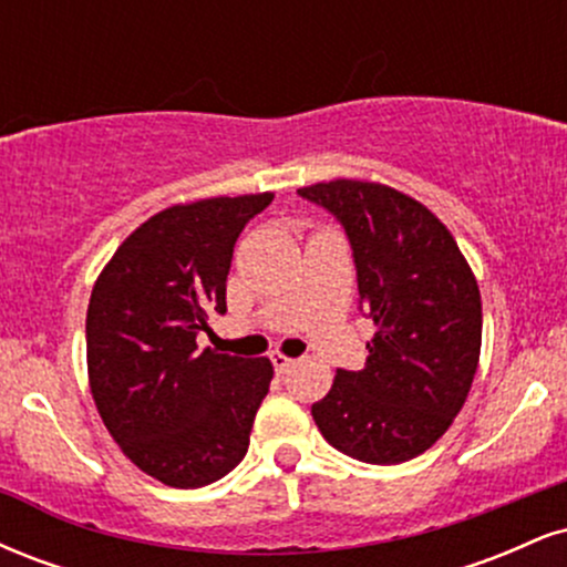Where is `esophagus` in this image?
<instances>
[{
    "label": "esophagus",
    "instance_id": "obj_1",
    "mask_svg": "<svg viewBox=\"0 0 567 567\" xmlns=\"http://www.w3.org/2000/svg\"><path fill=\"white\" fill-rule=\"evenodd\" d=\"M271 362H275L277 373H288V370L292 368V360L288 354H282V351H275V354H271Z\"/></svg>",
    "mask_w": 567,
    "mask_h": 567
}]
</instances>
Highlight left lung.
I'll return each instance as SVG.
<instances>
[{
    "mask_svg": "<svg viewBox=\"0 0 567 567\" xmlns=\"http://www.w3.org/2000/svg\"><path fill=\"white\" fill-rule=\"evenodd\" d=\"M341 220L357 288L375 324L362 370H338L311 405L336 451L402 464L437 442L470 396L483 347L477 279L447 226L419 199L375 181L298 188Z\"/></svg>",
    "mask_w": 567,
    "mask_h": 567,
    "instance_id": "left-lung-1",
    "label": "left lung"
}]
</instances>
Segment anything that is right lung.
Here are the masks:
<instances>
[{"label": "right lung", "instance_id": "add662e5", "mask_svg": "<svg viewBox=\"0 0 567 567\" xmlns=\"http://www.w3.org/2000/svg\"><path fill=\"white\" fill-rule=\"evenodd\" d=\"M271 192L181 202L116 247L87 306V381L122 453L171 487H202L245 458L275 379L269 357L197 349L226 311L234 243Z\"/></svg>", "mask_w": 567, "mask_h": 567}]
</instances>
